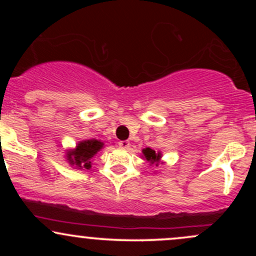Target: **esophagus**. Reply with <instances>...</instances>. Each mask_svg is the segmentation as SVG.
<instances>
[{"mask_svg": "<svg viewBox=\"0 0 256 256\" xmlns=\"http://www.w3.org/2000/svg\"><path fill=\"white\" fill-rule=\"evenodd\" d=\"M119 146L122 149H128L130 146V142L128 140H122V142H119Z\"/></svg>", "mask_w": 256, "mask_h": 256, "instance_id": "obj_1", "label": "esophagus"}]
</instances>
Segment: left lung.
Masks as SVG:
<instances>
[{
  "label": "left lung",
  "mask_w": 256,
  "mask_h": 256,
  "mask_svg": "<svg viewBox=\"0 0 256 256\" xmlns=\"http://www.w3.org/2000/svg\"><path fill=\"white\" fill-rule=\"evenodd\" d=\"M142 152H143L142 158H144L148 162H150V165L156 164V166H158V164L160 162V160H161V152H155L150 148H146V149H143Z\"/></svg>",
  "instance_id": "8db88e82"
}]
</instances>
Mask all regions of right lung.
<instances>
[{
	"instance_id": "obj_1",
	"label": "right lung",
	"mask_w": 256,
	"mask_h": 256,
	"mask_svg": "<svg viewBox=\"0 0 256 256\" xmlns=\"http://www.w3.org/2000/svg\"><path fill=\"white\" fill-rule=\"evenodd\" d=\"M104 142L98 140H85L79 142L73 150L67 152L66 158L70 165L76 168H86L91 167V158L104 148Z\"/></svg>"
}]
</instances>
